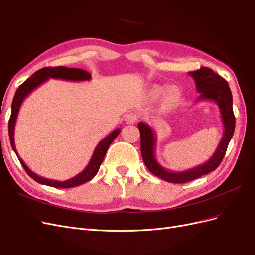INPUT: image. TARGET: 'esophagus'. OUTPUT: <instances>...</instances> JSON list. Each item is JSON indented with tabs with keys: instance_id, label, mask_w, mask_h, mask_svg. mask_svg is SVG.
I'll use <instances>...</instances> for the list:
<instances>
[{
	"instance_id": "34e87169",
	"label": "esophagus",
	"mask_w": 255,
	"mask_h": 255,
	"mask_svg": "<svg viewBox=\"0 0 255 255\" xmlns=\"http://www.w3.org/2000/svg\"><path fill=\"white\" fill-rule=\"evenodd\" d=\"M138 119H139V115H138L136 112H130L126 116V121L127 123H129V125L137 122Z\"/></svg>"
}]
</instances>
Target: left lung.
I'll return each mask as SVG.
<instances>
[{
	"label": "left lung",
	"mask_w": 255,
	"mask_h": 255,
	"mask_svg": "<svg viewBox=\"0 0 255 255\" xmlns=\"http://www.w3.org/2000/svg\"><path fill=\"white\" fill-rule=\"evenodd\" d=\"M196 82L197 91L200 94L197 101H212L218 105L223 125V135L212 157L205 163L184 171L167 170L155 157L156 137L148 123L139 122L140 149L145 167L154 175L170 183H187L198 177L214 171L225 156L228 144L232 139L235 129V117L233 113V98L228 82L215 73L212 69L202 67L197 71L188 73Z\"/></svg>",
	"instance_id": "1"
}]
</instances>
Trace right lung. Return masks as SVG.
I'll list each match as a JSON object with an SVG mask.
<instances>
[{
    "label": "right lung",
    "mask_w": 255,
    "mask_h": 255,
    "mask_svg": "<svg viewBox=\"0 0 255 255\" xmlns=\"http://www.w3.org/2000/svg\"><path fill=\"white\" fill-rule=\"evenodd\" d=\"M49 79H60V80H65V81H74V82H82V81H90L91 80V75L89 72L82 70V69L78 68H67V67H47V68H42L40 70L36 71L29 79H27L22 85H20L19 88L17 89L16 94H14L13 100H12V104H11V115H10V119L8 122V133H9V139L10 143L12 146V150L14 153L17 154V156L20 160V163L22 167L25 169V171L27 174L32 177L33 180L36 182L47 185V186H52V187H56V188H70V187H75L79 186L81 184L86 183L90 181L92 177H94L97 172L99 171V168L101 166L102 161L104 159L105 154L107 152V149L111 145V143L115 140V138L117 137L120 133V128L115 129L113 133H111L109 136L105 137L104 139L100 141L97 145V148L94 151V154L90 158V161L88 163L87 167L84 169V170L76 174L75 176L71 177V179L66 180V181H55V180H51L47 179V177H43L38 175L37 173L33 172L30 169L25 165L24 161L20 158L19 154L16 149V144H14V127H16V121L18 114L20 111L21 104L24 101V99L32 92L35 90L37 87H39L40 85L47 82Z\"/></svg>",
    "instance_id": "1"
}]
</instances>
